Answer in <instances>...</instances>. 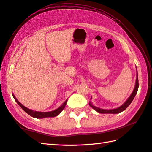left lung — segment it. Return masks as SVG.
<instances>
[{
  "label": "left lung",
  "mask_w": 152,
  "mask_h": 152,
  "mask_svg": "<svg viewBox=\"0 0 152 152\" xmlns=\"http://www.w3.org/2000/svg\"><path fill=\"white\" fill-rule=\"evenodd\" d=\"M138 86H139V84H138V74H137V80H136V84H135L134 89L133 90L132 94L130 95L129 99L126 101V102L124 103V104H122L121 106H119V108H115V109H112V110H104V109H101L97 107H95V106H93L91 103L89 102V105L90 106L95 110L96 112H98L99 113H102V114H118V113H120L123 111H124L127 108L129 104L131 103V102L133 101V99L134 98L135 95H136L138 89Z\"/></svg>",
  "instance_id": "1"
}]
</instances>
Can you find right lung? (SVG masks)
I'll use <instances>...</instances> for the list:
<instances>
[{
    "label": "right lung",
    "instance_id": "add662e5",
    "mask_svg": "<svg viewBox=\"0 0 152 152\" xmlns=\"http://www.w3.org/2000/svg\"><path fill=\"white\" fill-rule=\"evenodd\" d=\"M13 96H14V98L15 99V101L17 102L18 104L20 106V107L23 110L27 113L28 115H30L31 116L35 118H50V117H56L57 115H59L60 113L61 112V111L63 110L65 107V105L66 104V101L63 103V104L60 106L59 108H57L56 110H55L53 111H51V112H37V111H34V110H30L27 108V107H25L23 104H21L20 102H19L18 99L15 97V96L13 95Z\"/></svg>",
    "mask_w": 152,
    "mask_h": 152
}]
</instances>
